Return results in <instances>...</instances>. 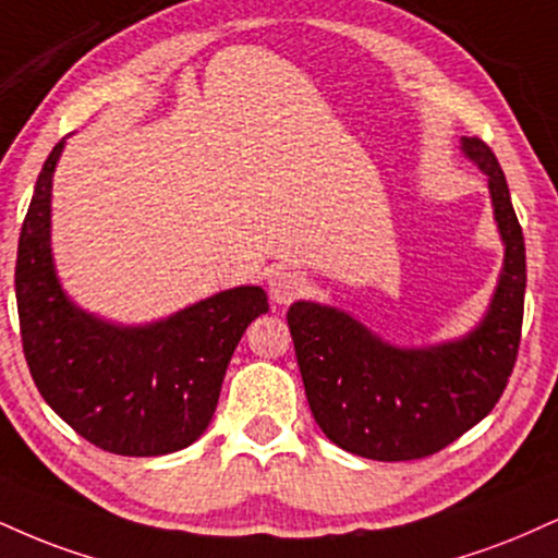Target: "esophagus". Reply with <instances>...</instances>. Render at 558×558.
Listing matches in <instances>:
<instances>
[{"instance_id":"obj_1","label":"esophagus","mask_w":558,"mask_h":558,"mask_svg":"<svg viewBox=\"0 0 558 558\" xmlns=\"http://www.w3.org/2000/svg\"><path fill=\"white\" fill-rule=\"evenodd\" d=\"M267 286H270V296L275 304L286 306L304 293L306 278L304 272L293 270V267H275V270L267 275Z\"/></svg>"}]
</instances>
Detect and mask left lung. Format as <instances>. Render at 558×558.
Here are the masks:
<instances>
[{
  "instance_id": "obj_1",
  "label": "left lung",
  "mask_w": 558,
  "mask_h": 558,
  "mask_svg": "<svg viewBox=\"0 0 558 558\" xmlns=\"http://www.w3.org/2000/svg\"><path fill=\"white\" fill-rule=\"evenodd\" d=\"M462 153L488 177L505 241L494 299L471 332L452 343L400 348L335 306L296 301L288 308L308 408L327 439L345 452L381 462L428 458L494 411L514 368L525 239L492 147L462 137Z\"/></svg>"
}]
</instances>
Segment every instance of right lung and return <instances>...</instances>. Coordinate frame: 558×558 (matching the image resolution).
I'll list each match as a JSON object with an SVG mask.
<instances>
[{
  "mask_svg": "<svg viewBox=\"0 0 558 558\" xmlns=\"http://www.w3.org/2000/svg\"><path fill=\"white\" fill-rule=\"evenodd\" d=\"M38 173L23 220L15 296L23 353L38 392L83 439L124 458L179 452L205 434L241 335L267 312L259 286H239L150 325H113L75 306L51 257V179Z\"/></svg>",
  "mask_w": 558,
  "mask_h": 558,
  "instance_id": "obj_1",
  "label": "right lung"
}]
</instances>
